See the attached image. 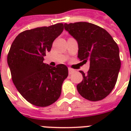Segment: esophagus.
<instances>
[{"instance_id": "esophagus-1", "label": "esophagus", "mask_w": 131, "mask_h": 131, "mask_svg": "<svg viewBox=\"0 0 131 131\" xmlns=\"http://www.w3.org/2000/svg\"><path fill=\"white\" fill-rule=\"evenodd\" d=\"M68 70H69V74H71L72 73H74V70L73 69L69 68Z\"/></svg>"}]
</instances>
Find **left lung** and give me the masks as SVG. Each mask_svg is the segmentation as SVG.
<instances>
[{"label": "left lung", "mask_w": 131, "mask_h": 131, "mask_svg": "<svg viewBox=\"0 0 131 131\" xmlns=\"http://www.w3.org/2000/svg\"><path fill=\"white\" fill-rule=\"evenodd\" d=\"M64 29L77 40L78 57L90 62V69L77 85L79 94L90 101L105 98L114 88L121 68L119 49L103 28L88 22L64 24Z\"/></svg>", "instance_id": "1"}]
</instances>
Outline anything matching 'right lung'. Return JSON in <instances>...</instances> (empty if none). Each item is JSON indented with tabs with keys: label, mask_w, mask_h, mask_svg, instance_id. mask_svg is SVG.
Instances as JSON below:
<instances>
[{
	"label": "right lung",
	"mask_w": 131,
	"mask_h": 131,
	"mask_svg": "<svg viewBox=\"0 0 131 131\" xmlns=\"http://www.w3.org/2000/svg\"><path fill=\"white\" fill-rule=\"evenodd\" d=\"M64 29L62 23L26 30L15 38L7 54L12 80L27 101L38 107H48L60 97L68 68L43 63L54 40Z\"/></svg>",
	"instance_id": "1"
}]
</instances>
